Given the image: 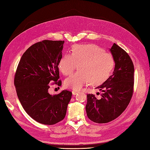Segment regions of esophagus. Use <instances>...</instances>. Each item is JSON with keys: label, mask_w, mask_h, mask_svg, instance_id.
Here are the masks:
<instances>
[{"label": "esophagus", "mask_w": 150, "mask_h": 150, "mask_svg": "<svg viewBox=\"0 0 150 150\" xmlns=\"http://www.w3.org/2000/svg\"><path fill=\"white\" fill-rule=\"evenodd\" d=\"M79 93V90H73V91H72V94H73V95H77V94Z\"/></svg>", "instance_id": "34e87169"}]
</instances>
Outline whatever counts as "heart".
<instances>
[{"label": "heart", "mask_w": 150, "mask_h": 150, "mask_svg": "<svg viewBox=\"0 0 150 150\" xmlns=\"http://www.w3.org/2000/svg\"><path fill=\"white\" fill-rule=\"evenodd\" d=\"M72 53L64 55L59 63L63 75L71 73L79 65V71L73 73L64 81L66 88L79 90L85 84H99L110 77L114 67L111 54L93 44L75 45Z\"/></svg>", "instance_id": "obj_1"}]
</instances>
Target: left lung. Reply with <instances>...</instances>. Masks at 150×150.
I'll use <instances>...</instances> for the list:
<instances>
[{"label":"left lung","mask_w":150,"mask_h":150,"mask_svg":"<svg viewBox=\"0 0 150 150\" xmlns=\"http://www.w3.org/2000/svg\"><path fill=\"white\" fill-rule=\"evenodd\" d=\"M110 50L115 64L113 74L96 88L102 91L100 98L93 94L87 95V116L96 123L109 122L120 116L133 93L134 66L131 58L115 43Z\"/></svg>","instance_id":"left-lung-1"}]
</instances>
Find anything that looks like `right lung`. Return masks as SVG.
Wrapping results in <instances>:
<instances>
[{
    "instance_id": "obj_1",
    "label": "right lung",
    "mask_w": 150,
    "mask_h": 150,
    "mask_svg": "<svg viewBox=\"0 0 150 150\" xmlns=\"http://www.w3.org/2000/svg\"><path fill=\"white\" fill-rule=\"evenodd\" d=\"M64 41L44 40L30 46L22 55L16 70L14 85L26 112L37 122L53 125L64 119L72 93H48L50 83L62 84L59 63Z\"/></svg>"
}]
</instances>
